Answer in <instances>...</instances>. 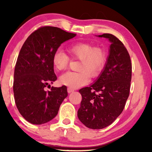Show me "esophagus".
<instances>
[{
  "mask_svg": "<svg viewBox=\"0 0 152 152\" xmlns=\"http://www.w3.org/2000/svg\"><path fill=\"white\" fill-rule=\"evenodd\" d=\"M67 91H68V93H70L73 92V91H74V89H73V88H70V87H68V88H67Z\"/></svg>",
  "mask_w": 152,
  "mask_h": 152,
  "instance_id": "1",
  "label": "esophagus"
}]
</instances>
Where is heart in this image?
Returning a JSON list of instances; mask_svg holds the SVG:
<instances>
[{
	"mask_svg": "<svg viewBox=\"0 0 152 152\" xmlns=\"http://www.w3.org/2000/svg\"><path fill=\"white\" fill-rule=\"evenodd\" d=\"M67 52L71 59L80 60L79 72H67L60 77L61 84L70 88L84 86L88 83L89 76L94 78L104 68L107 61L104 50L100 47L95 46L90 43L77 42L69 45ZM69 63V57L63 52L57 50L54 53L53 64L57 71L66 70Z\"/></svg>",
	"mask_w": 152,
	"mask_h": 152,
	"instance_id": "1",
	"label": "heart"
}]
</instances>
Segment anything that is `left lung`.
I'll use <instances>...</instances> for the list:
<instances>
[{
  "instance_id": "left-lung-1",
  "label": "left lung",
  "mask_w": 152,
  "mask_h": 152,
  "mask_svg": "<svg viewBox=\"0 0 152 152\" xmlns=\"http://www.w3.org/2000/svg\"><path fill=\"white\" fill-rule=\"evenodd\" d=\"M99 37L111 42L107 64L94 84L81 88L79 120L88 128L100 129L113 123L123 111L130 92L132 64L123 43L111 34Z\"/></svg>"
}]
</instances>
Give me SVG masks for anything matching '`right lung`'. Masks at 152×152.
I'll use <instances>...</instances> for the list:
<instances>
[{
    "mask_svg": "<svg viewBox=\"0 0 152 152\" xmlns=\"http://www.w3.org/2000/svg\"><path fill=\"white\" fill-rule=\"evenodd\" d=\"M76 34L53 26L41 27L25 41L14 68L13 91L16 107L27 121L46 123L57 115L68 96L67 87H51L57 80L53 57L64 41Z\"/></svg>",
    "mask_w": 152,
    "mask_h": 152,
    "instance_id": "right-lung-1",
    "label": "right lung"
}]
</instances>
